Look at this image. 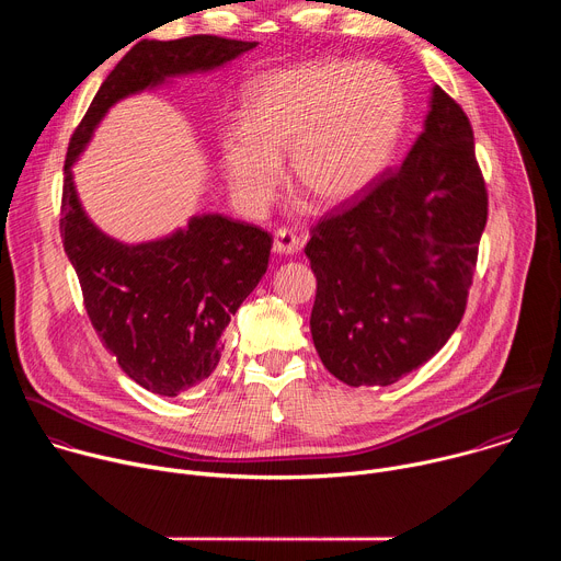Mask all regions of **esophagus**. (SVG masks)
I'll return each mask as SVG.
<instances>
[{
	"label": "esophagus",
	"instance_id": "obj_1",
	"mask_svg": "<svg viewBox=\"0 0 561 561\" xmlns=\"http://www.w3.org/2000/svg\"><path fill=\"white\" fill-rule=\"evenodd\" d=\"M301 239L293 232V230H286V228H279L275 232V244H273V251L277 255H284V257H295L299 251H301Z\"/></svg>",
	"mask_w": 561,
	"mask_h": 561
}]
</instances>
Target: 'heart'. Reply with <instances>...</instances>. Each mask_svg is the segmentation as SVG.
<instances>
[{
	"label": "heart",
	"instance_id": "heart-1",
	"mask_svg": "<svg viewBox=\"0 0 561 561\" xmlns=\"http://www.w3.org/2000/svg\"><path fill=\"white\" fill-rule=\"evenodd\" d=\"M407 124L402 79L383 64L322 59L260 75L244 93V126L219 135L232 197L266 206L288 154L290 182L324 208L364 197L386 173Z\"/></svg>",
	"mask_w": 561,
	"mask_h": 561
}]
</instances>
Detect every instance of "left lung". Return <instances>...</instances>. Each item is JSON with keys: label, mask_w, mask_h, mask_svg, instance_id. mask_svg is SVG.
Returning <instances> with one entry per match:
<instances>
[{"label": "left lung", "mask_w": 561, "mask_h": 561, "mask_svg": "<svg viewBox=\"0 0 561 561\" xmlns=\"http://www.w3.org/2000/svg\"><path fill=\"white\" fill-rule=\"evenodd\" d=\"M489 215L461 106L431 89L424 130L392 175L312 228L310 333L348 386H390L426 364L466 310Z\"/></svg>", "instance_id": "8db88e82"}]
</instances>
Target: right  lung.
Instances as JSON below:
<instances>
[{"label":"right lung","mask_w":561,"mask_h":561,"mask_svg":"<svg viewBox=\"0 0 561 561\" xmlns=\"http://www.w3.org/2000/svg\"><path fill=\"white\" fill-rule=\"evenodd\" d=\"M255 46L215 35L144 39L106 77L70 137L59 219L64 251L100 340L133 381L157 394L175 397L217 368L221 335L264 277L273 237L253 224L204 213L167 237L124 244L87 215L72 167L117 102L175 77L217 70Z\"/></svg>","instance_id":"1"}]
</instances>
